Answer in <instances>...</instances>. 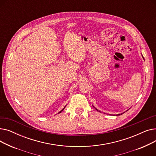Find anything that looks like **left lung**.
<instances>
[{
    "label": "left lung",
    "instance_id": "obj_1",
    "mask_svg": "<svg viewBox=\"0 0 156 156\" xmlns=\"http://www.w3.org/2000/svg\"><path fill=\"white\" fill-rule=\"evenodd\" d=\"M142 57H143V59H144V57H143V55H142ZM93 106H94V105H93ZM94 108H95V109H96V110H97V111H99V112H101V111H99V110H98V109H97V108H95V107H94ZM129 109H128V110H127V111H128V110H129ZM123 113H125V112H122V113H121V114H116V116H119V115H121V114H123ZM104 114H105V113H104ZM114 116H115V115H114Z\"/></svg>",
    "mask_w": 156,
    "mask_h": 156
}]
</instances>
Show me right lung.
Segmentation results:
<instances>
[{"instance_id":"obj_1","label":"right lung","mask_w":156,"mask_h":156,"mask_svg":"<svg viewBox=\"0 0 156 156\" xmlns=\"http://www.w3.org/2000/svg\"><path fill=\"white\" fill-rule=\"evenodd\" d=\"M66 106H65V107H64V108H63V109H62V110H61V111H60V112H59V113H60V112H62V111H63V110H64V108H66Z\"/></svg>"}]
</instances>
